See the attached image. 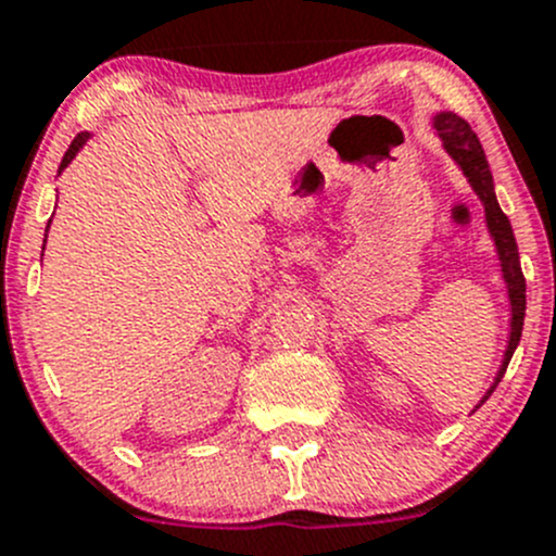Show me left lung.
<instances>
[{
  "instance_id": "obj_1",
  "label": "left lung",
  "mask_w": 556,
  "mask_h": 556,
  "mask_svg": "<svg viewBox=\"0 0 556 556\" xmlns=\"http://www.w3.org/2000/svg\"><path fill=\"white\" fill-rule=\"evenodd\" d=\"M432 127L438 132V138L443 141V149L448 152V157L459 165V170L465 174L467 185L472 187V192L478 195V201L483 203V214H486V228L489 236L494 241V250H497L500 271H503L505 290H508V304H510V333H508V348H505L503 364H500L494 382L489 386V391L483 393L481 402L476 404V409L492 396V391L497 388V382L503 380L505 369L510 364V355H514L516 344L521 339V328H525V309H527V285L525 274H521L519 263V247H516L514 228H510V219L505 217L503 208H500L497 195H494V179L492 170H489L486 154H483L481 141L478 135L472 132L470 124L462 116L451 111L434 113Z\"/></svg>"
}]
</instances>
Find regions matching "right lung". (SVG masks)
Returning <instances> with one entry per match:
<instances>
[{"instance_id":"1","label":"right lung","mask_w":556,"mask_h":556,"mask_svg":"<svg viewBox=\"0 0 556 556\" xmlns=\"http://www.w3.org/2000/svg\"><path fill=\"white\" fill-rule=\"evenodd\" d=\"M89 138H91L89 132H78V135H75V141L70 143V149H67V152H64V157H62V165H59V174H62V170L67 168L70 163H73V157H75V154L80 152V149H84V143L89 141ZM48 225H51V223H48ZM46 236H48V230H46ZM42 250H46V244H42Z\"/></svg>"}]
</instances>
